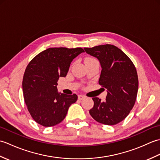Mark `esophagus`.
I'll list each match as a JSON object with an SVG mask.
<instances>
[{
	"label": "esophagus",
	"instance_id": "1",
	"mask_svg": "<svg viewBox=\"0 0 160 160\" xmlns=\"http://www.w3.org/2000/svg\"><path fill=\"white\" fill-rule=\"evenodd\" d=\"M84 98H85V96H83V95H79V96H78V99H79L80 100H83Z\"/></svg>",
	"mask_w": 160,
	"mask_h": 160
}]
</instances>
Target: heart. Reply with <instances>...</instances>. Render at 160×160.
Masks as SVG:
<instances>
[{"mask_svg":"<svg viewBox=\"0 0 160 160\" xmlns=\"http://www.w3.org/2000/svg\"><path fill=\"white\" fill-rule=\"evenodd\" d=\"M88 60H96L93 59V58H87L85 60V61H88Z\"/></svg>","mask_w":160,"mask_h":160,"instance_id":"heart-1","label":"heart"}]
</instances>
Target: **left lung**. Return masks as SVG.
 <instances>
[{
	"instance_id": "8db88e82",
	"label": "left lung",
	"mask_w": 160,
	"mask_h": 160,
	"mask_svg": "<svg viewBox=\"0 0 160 160\" xmlns=\"http://www.w3.org/2000/svg\"><path fill=\"white\" fill-rule=\"evenodd\" d=\"M84 49L99 60L102 71L98 82L107 89L106 100L92 98L94 105L89 113L99 123L117 124L127 118L136 100V69L131 59L114 45L107 44Z\"/></svg>"
}]
</instances>
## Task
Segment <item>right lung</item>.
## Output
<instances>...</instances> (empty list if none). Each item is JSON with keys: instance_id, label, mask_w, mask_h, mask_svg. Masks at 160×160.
I'll return each instance as SVG.
<instances>
[{"instance_id": "add662e5", "label": "right lung", "mask_w": 160, "mask_h": 160, "mask_svg": "<svg viewBox=\"0 0 160 160\" xmlns=\"http://www.w3.org/2000/svg\"><path fill=\"white\" fill-rule=\"evenodd\" d=\"M82 48H49L38 53L27 67L22 80L23 96L28 109L37 123L49 127L60 123L78 99L58 91V80L65 77L71 62Z\"/></svg>"}]
</instances>
